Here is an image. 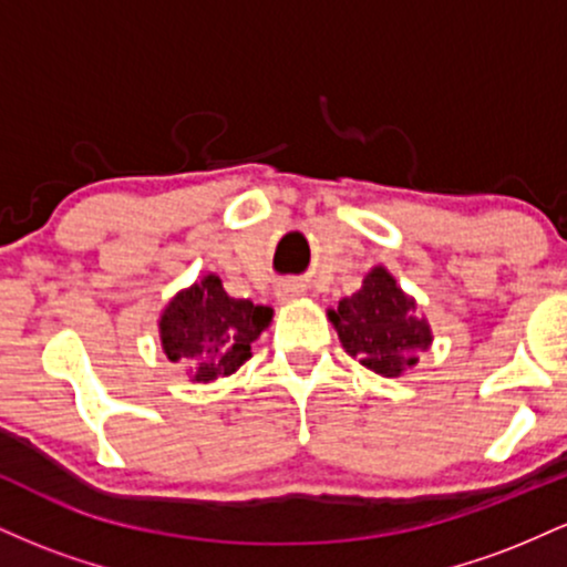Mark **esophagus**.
I'll return each instance as SVG.
<instances>
[{
	"label": "esophagus",
	"instance_id": "obj_1",
	"mask_svg": "<svg viewBox=\"0 0 567 567\" xmlns=\"http://www.w3.org/2000/svg\"><path fill=\"white\" fill-rule=\"evenodd\" d=\"M306 296V285L298 282V279H285V282L277 285V298L282 303L298 301V298Z\"/></svg>",
	"mask_w": 567,
	"mask_h": 567
}]
</instances>
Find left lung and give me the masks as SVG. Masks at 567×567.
Returning a JSON list of instances; mask_svg holds the SVG:
<instances>
[{"mask_svg": "<svg viewBox=\"0 0 567 567\" xmlns=\"http://www.w3.org/2000/svg\"><path fill=\"white\" fill-rule=\"evenodd\" d=\"M328 320L347 354L383 379H400L413 370L421 351L434 341L415 298L396 285L386 266H373L354 296L328 309Z\"/></svg>", "mask_w": 567, "mask_h": 567, "instance_id": "1", "label": "left lung"}]
</instances>
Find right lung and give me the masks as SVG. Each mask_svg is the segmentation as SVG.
Wrapping results in <instances>:
<instances>
[{
  "mask_svg": "<svg viewBox=\"0 0 567 567\" xmlns=\"http://www.w3.org/2000/svg\"><path fill=\"white\" fill-rule=\"evenodd\" d=\"M271 317V306L231 298L220 277L207 271L175 292L162 309L157 320L162 351L171 362L188 368V381L226 379L250 360V343L269 328Z\"/></svg>",
  "mask_w": 567,
  "mask_h": 567,
  "instance_id": "add662e5",
  "label": "right lung"
}]
</instances>
